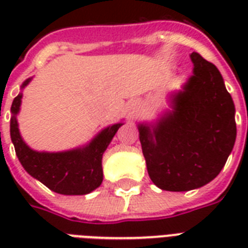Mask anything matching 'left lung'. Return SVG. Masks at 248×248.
Returning a JSON list of instances; mask_svg holds the SVG:
<instances>
[{"instance_id":"8db88e82","label":"left lung","mask_w":248,"mask_h":248,"mask_svg":"<svg viewBox=\"0 0 248 248\" xmlns=\"http://www.w3.org/2000/svg\"><path fill=\"white\" fill-rule=\"evenodd\" d=\"M193 76L172 110L155 124H140L139 139L151 180L162 190L186 192L214 180L234 147V103L219 69L190 54Z\"/></svg>"}]
</instances>
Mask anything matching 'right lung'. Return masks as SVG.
Here are the masks:
<instances>
[{"label":"right lung","instance_id":"1","mask_svg":"<svg viewBox=\"0 0 248 248\" xmlns=\"http://www.w3.org/2000/svg\"><path fill=\"white\" fill-rule=\"evenodd\" d=\"M29 81L31 78L24 81L21 89H24ZM21 96L23 95L19 93L11 105L13 116L10 120V136L17 158L25 171L59 194L82 196L100 186L103 181V153L122 124L104 128L83 148L58 153L36 152L23 141L17 127L16 114L20 109Z\"/></svg>","mask_w":248,"mask_h":248}]
</instances>
